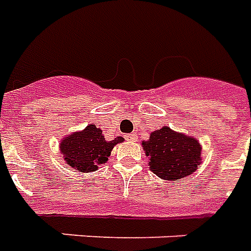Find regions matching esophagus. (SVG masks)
<instances>
[{
    "mask_svg": "<svg viewBox=\"0 0 251 251\" xmlns=\"http://www.w3.org/2000/svg\"><path fill=\"white\" fill-rule=\"evenodd\" d=\"M127 140L128 141H136L137 140V136L135 133H131V135H127Z\"/></svg>",
    "mask_w": 251,
    "mask_h": 251,
    "instance_id": "esophagus-1",
    "label": "esophagus"
}]
</instances>
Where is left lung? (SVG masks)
<instances>
[{"instance_id":"8db88e82","label":"left lung","mask_w":251,"mask_h":251,"mask_svg":"<svg viewBox=\"0 0 251 251\" xmlns=\"http://www.w3.org/2000/svg\"><path fill=\"white\" fill-rule=\"evenodd\" d=\"M150 156V169L163 180L176 181L189 176L201 164V146L197 139L163 127L141 143Z\"/></svg>"}]
</instances>
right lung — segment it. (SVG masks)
Listing matches in <instances>:
<instances>
[{
	"label": "right lung",
	"instance_id": "add662e5",
	"mask_svg": "<svg viewBox=\"0 0 251 251\" xmlns=\"http://www.w3.org/2000/svg\"><path fill=\"white\" fill-rule=\"evenodd\" d=\"M122 141H124L122 136L107 141L100 128H97L95 124H90L83 131L65 137L59 148L66 164L75 171L88 173L95 172L100 164H104L112 148Z\"/></svg>",
	"mask_w": 251,
	"mask_h": 251
}]
</instances>
